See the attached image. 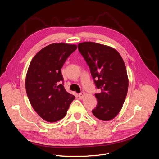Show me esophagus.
<instances>
[{"instance_id": "1", "label": "esophagus", "mask_w": 159, "mask_h": 159, "mask_svg": "<svg viewBox=\"0 0 159 159\" xmlns=\"http://www.w3.org/2000/svg\"><path fill=\"white\" fill-rule=\"evenodd\" d=\"M85 96V93H80V94H79V97L80 99L84 98Z\"/></svg>"}]
</instances>
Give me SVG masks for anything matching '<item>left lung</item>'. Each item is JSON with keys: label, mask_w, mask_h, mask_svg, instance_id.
I'll return each instance as SVG.
<instances>
[{"label": "left lung", "mask_w": 159, "mask_h": 159, "mask_svg": "<svg viewBox=\"0 0 159 159\" xmlns=\"http://www.w3.org/2000/svg\"><path fill=\"white\" fill-rule=\"evenodd\" d=\"M78 49L90 68L96 88L98 104L92 113L101 121L114 119L121 110L127 96L129 80L119 52L108 46L93 42L79 44Z\"/></svg>", "instance_id": "left-lung-1"}]
</instances>
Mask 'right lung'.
I'll list each match as a JSON object with an SVG mask.
<instances>
[{
  "instance_id": "1",
  "label": "right lung",
  "mask_w": 159,
  "mask_h": 159,
  "mask_svg": "<svg viewBox=\"0 0 159 159\" xmlns=\"http://www.w3.org/2000/svg\"><path fill=\"white\" fill-rule=\"evenodd\" d=\"M75 44L54 43L39 51L28 66L25 88L30 103L39 116L48 122L62 119L75 96L66 91L61 69Z\"/></svg>"
}]
</instances>
